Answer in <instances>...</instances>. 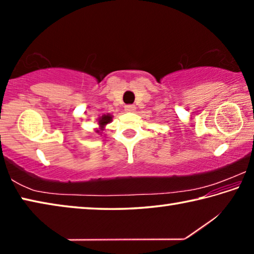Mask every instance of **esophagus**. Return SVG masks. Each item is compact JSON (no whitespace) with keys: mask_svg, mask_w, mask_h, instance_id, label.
Listing matches in <instances>:
<instances>
[{"mask_svg":"<svg viewBox=\"0 0 254 254\" xmlns=\"http://www.w3.org/2000/svg\"><path fill=\"white\" fill-rule=\"evenodd\" d=\"M124 110H126V112H127V113H132V112H135L136 107L135 105H127L124 107Z\"/></svg>","mask_w":254,"mask_h":254,"instance_id":"esophagus-1","label":"esophagus"}]
</instances>
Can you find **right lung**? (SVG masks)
Masks as SVG:
<instances>
[{
	"mask_svg": "<svg viewBox=\"0 0 254 254\" xmlns=\"http://www.w3.org/2000/svg\"><path fill=\"white\" fill-rule=\"evenodd\" d=\"M112 119H113V115L111 114H103L102 117H100L97 119V124H98V127L95 128V132L98 133V134H101L103 133V131L105 130V127L107 124L112 122Z\"/></svg>",
	"mask_w": 254,
	"mask_h": 254,
	"instance_id": "add662e5",
	"label": "right lung"
}]
</instances>
